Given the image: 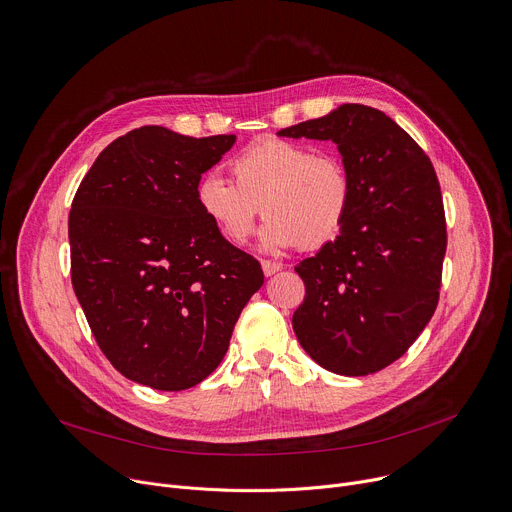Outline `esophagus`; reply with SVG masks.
I'll use <instances>...</instances> for the list:
<instances>
[{
  "mask_svg": "<svg viewBox=\"0 0 512 512\" xmlns=\"http://www.w3.org/2000/svg\"><path fill=\"white\" fill-rule=\"evenodd\" d=\"M261 269H263V275H265V277H271V275H275V273L281 269V265H277V263H273V261H263V263H261Z\"/></svg>",
  "mask_w": 512,
  "mask_h": 512,
  "instance_id": "esophagus-1",
  "label": "esophagus"
}]
</instances>
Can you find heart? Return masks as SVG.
<instances>
[{
	"label": "heart",
	"instance_id": "obj_1",
	"mask_svg": "<svg viewBox=\"0 0 512 512\" xmlns=\"http://www.w3.org/2000/svg\"><path fill=\"white\" fill-rule=\"evenodd\" d=\"M233 181L214 172L196 182V206L223 241L243 247L255 218H267L261 247L269 253L330 245L344 231L352 212L354 184L336 156H318L310 145L287 139H261L239 154Z\"/></svg>",
	"mask_w": 512,
	"mask_h": 512
}]
</instances>
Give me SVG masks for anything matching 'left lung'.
<instances>
[{
  "label": "left lung",
  "mask_w": 512,
  "mask_h": 512,
  "mask_svg": "<svg viewBox=\"0 0 512 512\" xmlns=\"http://www.w3.org/2000/svg\"><path fill=\"white\" fill-rule=\"evenodd\" d=\"M277 135L334 141L354 184L344 231L296 267L306 283L296 336L330 373H377L407 352L440 298L448 239L435 170L405 129L367 105L344 103Z\"/></svg>",
  "instance_id": "left-lung-1"
}]
</instances>
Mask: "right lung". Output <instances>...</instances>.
Wrapping results in <instances>:
<instances>
[{"label":"right lung","mask_w":512,"mask_h":512,"mask_svg":"<svg viewBox=\"0 0 512 512\" xmlns=\"http://www.w3.org/2000/svg\"><path fill=\"white\" fill-rule=\"evenodd\" d=\"M235 141L133 129L99 154L72 200V287L103 354L133 383L184 391L204 381L263 285L259 261L218 237L194 196Z\"/></svg>","instance_id":"obj_1"}]
</instances>
